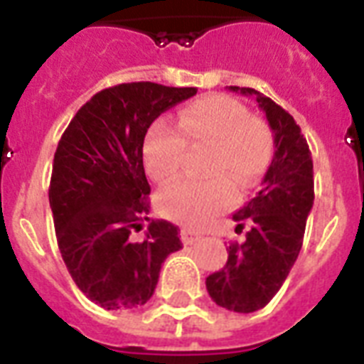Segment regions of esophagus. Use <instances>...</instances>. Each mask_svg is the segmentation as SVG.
<instances>
[{
	"label": "esophagus",
	"instance_id": "esophagus-1",
	"mask_svg": "<svg viewBox=\"0 0 364 364\" xmlns=\"http://www.w3.org/2000/svg\"><path fill=\"white\" fill-rule=\"evenodd\" d=\"M181 240H183V243H187V245H193V243H196L200 240V234L193 232L191 228H183Z\"/></svg>",
	"mask_w": 364,
	"mask_h": 364
}]
</instances>
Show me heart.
<instances>
[{
    "label": "heart",
    "instance_id": "obj_1",
    "mask_svg": "<svg viewBox=\"0 0 364 364\" xmlns=\"http://www.w3.org/2000/svg\"><path fill=\"white\" fill-rule=\"evenodd\" d=\"M187 143L211 145L205 170L217 177L171 183L159 194V210L191 228L205 227L234 204L236 193L227 176L238 187H247L264 173L274 151L268 126L249 115L242 102L221 94L188 104L179 115V128L166 119L151 124L143 141L149 176L159 183L173 179L181 170Z\"/></svg>",
    "mask_w": 364,
    "mask_h": 364
}]
</instances>
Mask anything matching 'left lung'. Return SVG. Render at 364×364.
<instances>
[{
	"label": "left lung",
	"mask_w": 364,
	"mask_h": 364,
	"mask_svg": "<svg viewBox=\"0 0 364 364\" xmlns=\"http://www.w3.org/2000/svg\"><path fill=\"white\" fill-rule=\"evenodd\" d=\"M228 88L255 96L274 134V156L259 193L232 215L236 230L249 227L245 240L230 243L227 264L208 276L205 287L217 306L251 314L274 299L299 257L314 205V162L300 126L282 105L255 88Z\"/></svg>",
	"instance_id": "1"
}]
</instances>
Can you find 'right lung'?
<instances>
[{"label": "right lung", "mask_w": 364, "mask_h": 364, "mask_svg": "<svg viewBox=\"0 0 364 364\" xmlns=\"http://www.w3.org/2000/svg\"><path fill=\"white\" fill-rule=\"evenodd\" d=\"M194 94L149 81L105 88L77 111L56 147L48 202L60 253L77 287L105 310L145 304L166 257L181 249L168 221H151L141 242L132 230L149 213V126Z\"/></svg>", "instance_id": "obj_1"}]
</instances>
